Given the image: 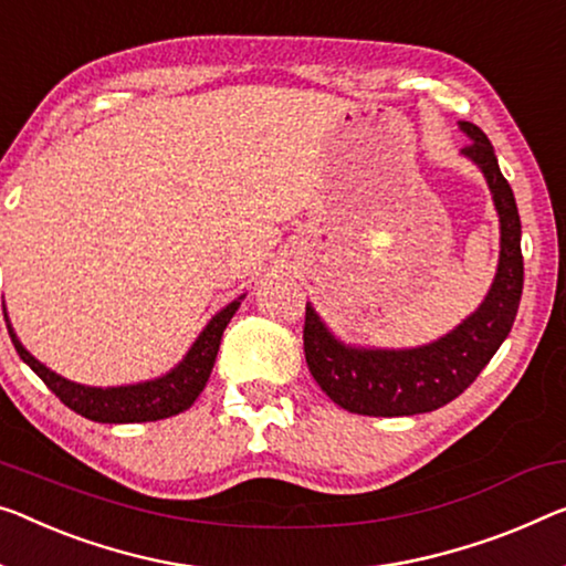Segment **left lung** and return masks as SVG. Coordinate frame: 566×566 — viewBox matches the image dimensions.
<instances>
[{
	"label": "left lung",
	"instance_id": "8db88e82",
	"mask_svg": "<svg viewBox=\"0 0 566 566\" xmlns=\"http://www.w3.org/2000/svg\"><path fill=\"white\" fill-rule=\"evenodd\" d=\"M470 139L462 149L491 188L501 223V254L493 284L475 312L437 340L417 348H364L343 343L307 302L305 358L310 374L337 407L364 417H411L434 411L475 381L509 337L524 292L521 218L491 139L460 122Z\"/></svg>",
	"mask_w": 566,
	"mask_h": 566
}]
</instances>
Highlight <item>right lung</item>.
Returning a JSON list of instances; mask_svg holds the SVG:
<instances>
[{
  "mask_svg": "<svg viewBox=\"0 0 566 566\" xmlns=\"http://www.w3.org/2000/svg\"><path fill=\"white\" fill-rule=\"evenodd\" d=\"M247 294H241L239 300H233L221 312H216L208 319V325L202 327V333L196 337V343L190 345V350L185 353L180 364L167 370V374L149 378V381L139 384H124V386H86L67 381L61 374L50 370L45 364L32 356L17 337L14 327L7 317V331L14 343L20 358L28 364L35 374L45 381V386L61 399L67 409H73L75 415L86 417L91 421H101V424H132V421H157L180 415V411L190 409L192 401L198 399L200 391L206 389L210 370H213L218 348H221V337L226 325L231 323L235 310L241 307V300Z\"/></svg>",
  "mask_w": 566,
  "mask_h": 566,
  "instance_id": "1",
  "label": "right lung"
}]
</instances>
